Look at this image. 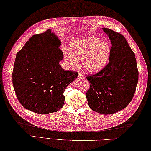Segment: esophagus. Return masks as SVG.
<instances>
[{
  "mask_svg": "<svg viewBox=\"0 0 151 151\" xmlns=\"http://www.w3.org/2000/svg\"><path fill=\"white\" fill-rule=\"evenodd\" d=\"M84 78H85V77H84V76L83 74V73H80V72L78 73V78H79L81 79H84Z\"/></svg>",
  "mask_w": 151,
  "mask_h": 151,
  "instance_id": "34e87169",
  "label": "esophagus"
}]
</instances>
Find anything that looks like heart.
<instances>
[{
  "label": "heart",
  "mask_w": 151,
  "mask_h": 151,
  "mask_svg": "<svg viewBox=\"0 0 151 151\" xmlns=\"http://www.w3.org/2000/svg\"><path fill=\"white\" fill-rule=\"evenodd\" d=\"M70 52L66 50L64 56L66 61L75 67L78 63V58L82 59V67L88 72L101 70L108 61L110 47L107 42L101 41L97 36L77 40L70 46Z\"/></svg>",
  "instance_id": "obj_1"
}]
</instances>
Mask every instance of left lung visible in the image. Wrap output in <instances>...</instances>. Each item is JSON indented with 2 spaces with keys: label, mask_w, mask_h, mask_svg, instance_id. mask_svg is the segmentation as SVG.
Listing matches in <instances>:
<instances>
[{
  "label": "left lung",
  "mask_w": 151,
  "mask_h": 151,
  "mask_svg": "<svg viewBox=\"0 0 151 151\" xmlns=\"http://www.w3.org/2000/svg\"><path fill=\"white\" fill-rule=\"evenodd\" d=\"M111 40L109 62L97 73L85 75L90 83L86 96L90 108L109 115L127 107L133 98L138 81L135 54L124 36L102 29Z\"/></svg>",
  "instance_id": "8db88e82"
}]
</instances>
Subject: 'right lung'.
I'll return each mask as SVG.
<instances>
[{"label":"right lung","mask_w":151,"mask_h":151,"mask_svg":"<svg viewBox=\"0 0 151 151\" xmlns=\"http://www.w3.org/2000/svg\"><path fill=\"white\" fill-rule=\"evenodd\" d=\"M61 42L51 30L36 34L17 54L12 73L18 100L36 113L59 111L64 104L66 88L78 72L66 70L59 62L63 59Z\"/></svg>","instance_id":"add662e5"}]
</instances>
